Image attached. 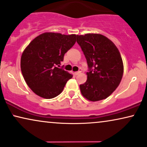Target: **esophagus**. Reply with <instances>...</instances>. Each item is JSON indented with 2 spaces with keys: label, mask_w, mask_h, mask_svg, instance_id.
<instances>
[{
  "label": "esophagus",
  "mask_w": 147,
  "mask_h": 147,
  "mask_svg": "<svg viewBox=\"0 0 147 147\" xmlns=\"http://www.w3.org/2000/svg\"><path fill=\"white\" fill-rule=\"evenodd\" d=\"M81 69H80L79 70V71H76V72H75V73H74V74H75V75L76 76H77V75H78V74H80L81 73Z\"/></svg>",
  "instance_id": "esophagus-1"
}]
</instances>
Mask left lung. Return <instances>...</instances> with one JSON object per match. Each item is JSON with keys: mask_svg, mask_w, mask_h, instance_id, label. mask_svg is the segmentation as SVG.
I'll list each match as a JSON object with an SVG mask.
<instances>
[{"mask_svg": "<svg viewBox=\"0 0 147 147\" xmlns=\"http://www.w3.org/2000/svg\"><path fill=\"white\" fill-rule=\"evenodd\" d=\"M77 42L87 61V80L80 85L82 94L90 101L107 98L120 84L123 65L117 47L99 34L78 35Z\"/></svg>", "mask_w": 147, "mask_h": 147, "instance_id": "left-lung-1", "label": "left lung"}]
</instances>
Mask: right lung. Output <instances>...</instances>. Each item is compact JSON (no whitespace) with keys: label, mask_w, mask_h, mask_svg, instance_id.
Returning <instances> with one entry per match:
<instances>
[{"label":"right lung","mask_w":147,"mask_h":147,"mask_svg":"<svg viewBox=\"0 0 147 147\" xmlns=\"http://www.w3.org/2000/svg\"><path fill=\"white\" fill-rule=\"evenodd\" d=\"M76 34L46 32L35 38L21 57L22 75L30 89L44 98L61 94L71 74L59 68L64 55L76 43Z\"/></svg>","instance_id":"right-lung-1"}]
</instances>
